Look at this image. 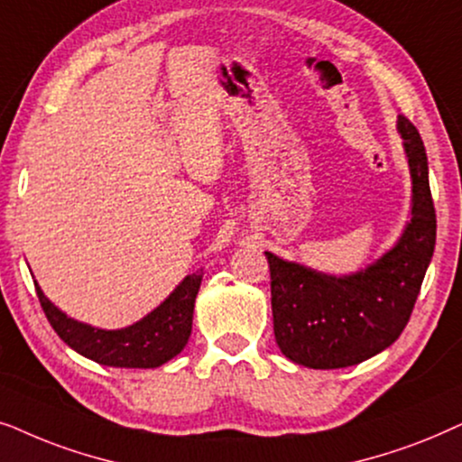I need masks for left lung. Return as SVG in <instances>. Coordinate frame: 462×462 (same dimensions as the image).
Listing matches in <instances>:
<instances>
[{"label": "left lung", "instance_id": "obj_1", "mask_svg": "<svg viewBox=\"0 0 462 462\" xmlns=\"http://www.w3.org/2000/svg\"><path fill=\"white\" fill-rule=\"evenodd\" d=\"M411 175V219L389 254L336 279L268 254L274 337L293 364L312 370L356 365L391 346L414 310L435 249V207L420 133L399 116Z\"/></svg>", "mask_w": 462, "mask_h": 462}]
</instances>
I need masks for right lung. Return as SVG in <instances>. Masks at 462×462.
Here are the masks:
<instances>
[{
    "mask_svg": "<svg viewBox=\"0 0 462 462\" xmlns=\"http://www.w3.org/2000/svg\"><path fill=\"white\" fill-rule=\"evenodd\" d=\"M202 274H205L202 268L188 274L156 310L131 328L116 331L95 329L90 325L73 321L51 304V300H46L38 282L35 291L48 323L60 340L69 344L79 355L112 367H158L180 355L189 340L194 302Z\"/></svg>",
    "mask_w": 462,
    "mask_h": 462,
    "instance_id": "right-lung-1",
    "label": "right lung"
}]
</instances>
